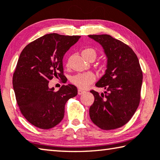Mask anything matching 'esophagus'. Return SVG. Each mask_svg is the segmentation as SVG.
<instances>
[{"instance_id": "1", "label": "esophagus", "mask_w": 160, "mask_h": 160, "mask_svg": "<svg viewBox=\"0 0 160 160\" xmlns=\"http://www.w3.org/2000/svg\"><path fill=\"white\" fill-rule=\"evenodd\" d=\"M84 92H85V91L82 90H78V95H82V94Z\"/></svg>"}]
</instances>
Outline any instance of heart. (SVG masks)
<instances>
[{
    "label": "heart",
    "mask_w": 160,
    "mask_h": 160,
    "mask_svg": "<svg viewBox=\"0 0 160 160\" xmlns=\"http://www.w3.org/2000/svg\"><path fill=\"white\" fill-rule=\"evenodd\" d=\"M82 55L83 58L88 56H94L96 58L97 52L92 48H87L82 50ZM94 80H95V77L90 72L80 73V74L74 75L71 78V82L81 89H85L88 88L91 83L94 82Z\"/></svg>",
    "instance_id": "heart-1"
}]
</instances>
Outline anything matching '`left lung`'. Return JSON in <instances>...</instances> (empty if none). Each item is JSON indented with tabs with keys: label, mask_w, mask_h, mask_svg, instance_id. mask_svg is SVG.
I'll use <instances>...</instances> for the list:
<instances>
[{
	"label": "left lung",
	"mask_w": 160,
	"mask_h": 160,
	"mask_svg": "<svg viewBox=\"0 0 160 160\" xmlns=\"http://www.w3.org/2000/svg\"><path fill=\"white\" fill-rule=\"evenodd\" d=\"M88 36L102 45L108 59L105 75L95 84L106 91H90L95 101L90 117L102 130H115L128 123L138 108L142 72L138 57L128 45L110 35Z\"/></svg>",
	"instance_id": "obj_1"
}]
</instances>
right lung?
I'll return each instance as SVG.
<instances>
[{
  "mask_svg": "<svg viewBox=\"0 0 160 160\" xmlns=\"http://www.w3.org/2000/svg\"><path fill=\"white\" fill-rule=\"evenodd\" d=\"M78 35H45L27 45L18 60L12 76L17 104L30 124L47 130L63 119L65 105L78 95L75 85H63L58 91L49 88L53 78H64L62 59Z\"/></svg>",
  "mask_w": 160,
  "mask_h": 160,
  "instance_id": "right-lung-1",
  "label": "right lung"
}]
</instances>
